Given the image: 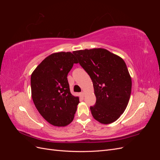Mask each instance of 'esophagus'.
<instances>
[{
	"label": "esophagus",
	"instance_id": "esophagus-1",
	"mask_svg": "<svg viewBox=\"0 0 160 160\" xmlns=\"http://www.w3.org/2000/svg\"><path fill=\"white\" fill-rule=\"evenodd\" d=\"M81 95L82 97H84V96H85V92H84V91H81Z\"/></svg>",
	"mask_w": 160,
	"mask_h": 160
}]
</instances>
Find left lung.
I'll use <instances>...</instances> for the list:
<instances>
[{
	"label": "left lung",
	"instance_id": "8db88e82",
	"mask_svg": "<svg viewBox=\"0 0 160 160\" xmlns=\"http://www.w3.org/2000/svg\"><path fill=\"white\" fill-rule=\"evenodd\" d=\"M90 76L96 97L90 109L103 124L115 122L126 109L132 91V78L122 58L102 48L72 52Z\"/></svg>",
	"mask_w": 160,
	"mask_h": 160
}]
</instances>
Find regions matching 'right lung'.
<instances>
[{"instance_id":"obj_1","label":"right lung","mask_w":160,"mask_h":160,"mask_svg":"<svg viewBox=\"0 0 160 160\" xmlns=\"http://www.w3.org/2000/svg\"><path fill=\"white\" fill-rule=\"evenodd\" d=\"M74 63L78 61L72 52H55L47 57L31 75L34 104L42 117L54 126L69 125L79 103V97L71 93L67 80Z\"/></svg>"}]
</instances>
